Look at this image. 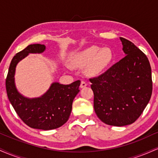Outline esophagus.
Returning <instances> with one entry per match:
<instances>
[{
	"label": "esophagus",
	"mask_w": 158,
	"mask_h": 158,
	"mask_svg": "<svg viewBox=\"0 0 158 158\" xmlns=\"http://www.w3.org/2000/svg\"><path fill=\"white\" fill-rule=\"evenodd\" d=\"M87 85H88V84H87V83L85 82V81H81V85H80V88H85V87H86Z\"/></svg>",
	"instance_id": "34e87169"
}]
</instances>
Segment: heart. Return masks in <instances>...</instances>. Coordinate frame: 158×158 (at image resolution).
<instances>
[{"mask_svg":"<svg viewBox=\"0 0 158 158\" xmlns=\"http://www.w3.org/2000/svg\"><path fill=\"white\" fill-rule=\"evenodd\" d=\"M114 59V52L108 48L92 46L77 52L70 58L74 68H85V73L90 77L100 75L110 67Z\"/></svg>","mask_w":158,"mask_h":158,"instance_id":"1","label":"heart"}]
</instances>
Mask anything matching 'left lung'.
Here are the masks:
<instances>
[{
    "label": "left lung",
    "mask_w": 158,
    "mask_h": 158,
    "mask_svg": "<svg viewBox=\"0 0 158 158\" xmlns=\"http://www.w3.org/2000/svg\"><path fill=\"white\" fill-rule=\"evenodd\" d=\"M125 57L99 77L90 79L97 117L109 126H125L139 118L151 98L148 58L131 41L119 38Z\"/></svg>",
    "instance_id": "8db88e82"
}]
</instances>
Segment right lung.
I'll use <instances>...</instances> for the list:
<instances>
[{
	"instance_id": "right-lung-1",
	"label": "right lung",
	"mask_w": 158,
	"mask_h": 158,
	"mask_svg": "<svg viewBox=\"0 0 158 158\" xmlns=\"http://www.w3.org/2000/svg\"><path fill=\"white\" fill-rule=\"evenodd\" d=\"M45 50V45L34 44L18 52L10 63L6 88L9 100L23 122L30 128L48 131L59 128L68 120L73 101L79 92L80 81L70 85L54 81L39 97H27L20 93L15 80L17 64L30 53L40 54Z\"/></svg>"
}]
</instances>
